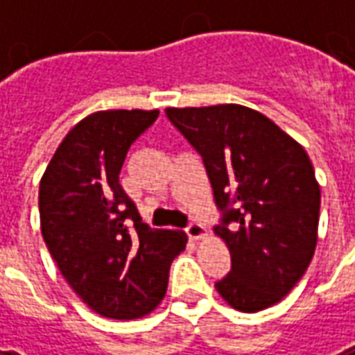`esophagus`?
Masks as SVG:
<instances>
[{
	"instance_id": "esophagus-1",
	"label": "esophagus",
	"mask_w": 355,
	"mask_h": 355,
	"mask_svg": "<svg viewBox=\"0 0 355 355\" xmlns=\"http://www.w3.org/2000/svg\"><path fill=\"white\" fill-rule=\"evenodd\" d=\"M186 232H188L189 239L197 241V239H202V237L206 236V228L202 227L200 223H189V227L186 228Z\"/></svg>"
}]
</instances>
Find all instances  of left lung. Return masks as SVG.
I'll return each mask as SVG.
<instances>
[{
  "label": "left lung",
  "mask_w": 355,
  "mask_h": 355,
  "mask_svg": "<svg viewBox=\"0 0 355 355\" xmlns=\"http://www.w3.org/2000/svg\"><path fill=\"white\" fill-rule=\"evenodd\" d=\"M166 114L202 156L223 210L214 232L230 250L232 269L217 293L243 313L275 306L302 278L319 239L320 186L308 153L243 105L169 107Z\"/></svg>",
  "instance_id": "obj_1"
}]
</instances>
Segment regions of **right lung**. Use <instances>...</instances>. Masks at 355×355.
I'll list each match as a JSON object with an SVG mask.
<instances>
[{"mask_svg": "<svg viewBox=\"0 0 355 355\" xmlns=\"http://www.w3.org/2000/svg\"><path fill=\"white\" fill-rule=\"evenodd\" d=\"M160 110H99L55 150L38 191L42 237L69 287L96 313L116 320L149 315L166 295L182 230L141 221L119 186L128 147Z\"/></svg>", "mask_w": 355, "mask_h": 355, "instance_id": "add662e5", "label": "right lung"}]
</instances>
